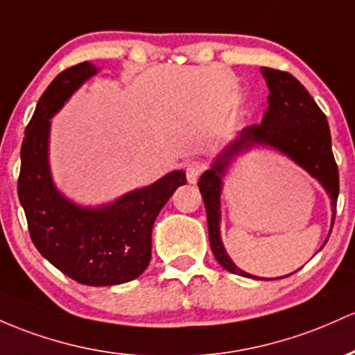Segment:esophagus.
<instances>
[{
	"mask_svg": "<svg viewBox=\"0 0 355 355\" xmlns=\"http://www.w3.org/2000/svg\"><path fill=\"white\" fill-rule=\"evenodd\" d=\"M205 168H207V165H205L202 159H193V162H189V165H187V168H185L187 180H189L190 184H196V182L198 180V177L204 173Z\"/></svg>",
	"mask_w": 355,
	"mask_h": 355,
	"instance_id": "34e87169",
	"label": "esophagus"
}]
</instances>
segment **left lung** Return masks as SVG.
<instances>
[{
  "instance_id": "left-lung-1",
  "label": "left lung",
  "mask_w": 355,
  "mask_h": 355,
  "mask_svg": "<svg viewBox=\"0 0 355 355\" xmlns=\"http://www.w3.org/2000/svg\"><path fill=\"white\" fill-rule=\"evenodd\" d=\"M261 72L270 89L268 109L263 121L261 124H251L241 131L236 141L225 148L224 153L214 162L212 168L205 171L198 180V189L207 212L210 249L224 270L246 278L251 275L239 270L232 263L225 252L219 232L220 175H224L225 166L234 155L243 153L254 145H268L295 159L311 177L320 182L332 198V225L336 220L338 197V168L332 153V138L327 116L317 106L309 91L291 73L270 67H263Z\"/></svg>"
}]
</instances>
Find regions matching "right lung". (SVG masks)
<instances>
[{
    "mask_svg": "<svg viewBox=\"0 0 355 355\" xmlns=\"http://www.w3.org/2000/svg\"><path fill=\"white\" fill-rule=\"evenodd\" d=\"M97 69L62 70L42 94L21 143L18 198L35 248L64 275L89 286L131 282L151 259V229L171 193L187 184L182 170L99 209H83L53 187L46 159L50 118Z\"/></svg>",
    "mask_w": 355,
    "mask_h": 355,
    "instance_id": "1",
    "label": "right lung"
}]
</instances>
